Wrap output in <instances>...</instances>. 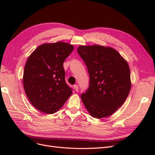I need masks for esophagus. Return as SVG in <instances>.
<instances>
[{
	"label": "esophagus",
	"mask_w": 155,
	"mask_h": 155,
	"mask_svg": "<svg viewBox=\"0 0 155 155\" xmlns=\"http://www.w3.org/2000/svg\"><path fill=\"white\" fill-rule=\"evenodd\" d=\"M74 87L75 91H76V92H78V91H79V87H78V85H75L74 86Z\"/></svg>",
	"instance_id": "obj_1"
}]
</instances>
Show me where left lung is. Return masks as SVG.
I'll return each mask as SVG.
<instances>
[{"label":"left lung","mask_w":155,"mask_h":155,"mask_svg":"<svg viewBox=\"0 0 155 155\" xmlns=\"http://www.w3.org/2000/svg\"><path fill=\"white\" fill-rule=\"evenodd\" d=\"M78 52L87 67L89 87L81 95L90 114L109 116L124 104L130 90L127 62L116 50L100 45L80 46Z\"/></svg>","instance_id":"8db88e82"}]
</instances>
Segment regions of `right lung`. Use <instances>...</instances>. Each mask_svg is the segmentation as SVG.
I'll return each mask as SVG.
<instances>
[{
    "label": "right lung",
    "instance_id": "obj_1",
    "mask_svg": "<svg viewBox=\"0 0 155 155\" xmlns=\"http://www.w3.org/2000/svg\"><path fill=\"white\" fill-rule=\"evenodd\" d=\"M74 46L64 42L38 46L27 59L23 85L31 104L46 114H54L72 95L65 81L63 62Z\"/></svg>",
    "mask_w": 155,
    "mask_h": 155
}]
</instances>
